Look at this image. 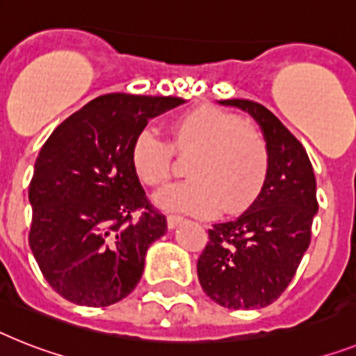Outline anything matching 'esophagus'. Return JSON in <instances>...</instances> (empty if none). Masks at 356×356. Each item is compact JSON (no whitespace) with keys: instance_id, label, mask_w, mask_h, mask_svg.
Listing matches in <instances>:
<instances>
[{"instance_id":"34e87169","label":"esophagus","mask_w":356,"mask_h":356,"mask_svg":"<svg viewBox=\"0 0 356 356\" xmlns=\"http://www.w3.org/2000/svg\"><path fill=\"white\" fill-rule=\"evenodd\" d=\"M181 222H184L181 216H176V214H169V216H167V227L169 229H176Z\"/></svg>"}]
</instances>
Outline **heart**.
<instances>
[{"instance_id": "b5f03b06", "label": "heart", "mask_w": 356, "mask_h": 356, "mask_svg": "<svg viewBox=\"0 0 356 356\" xmlns=\"http://www.w3.org/2000/svg\"><path fill=\"white\" fill-rule=\"evenodd\" d=\"M171 149L189 156V180L154 195L156 207L171 213L214 216L249 209L262 193L269 171L266 140L236 114L198 105L171 125ZM171 149L156 132L143 129L131 145V167L149 187L165 184L171 175Z\"/></svg>"}]
</instances>
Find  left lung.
Returning <instances> with one entry per match:
<instances>
[{
  "label": "left lung",
  "mask_w": 356,
  "mask_h": 356,
  "mask_svg": "<svg viewBox=\"0 0 356 356\" xmlns=\"http://www.w3.org/2000/svg\"><path fill=\"white\" fill-rule=\"evenodd\" d=\"M245 111L262 131L269 171L257 202L240 218L209 229L198 280L227 309H258L286 291L311 242L316 180L309 156L284 123L251 99H220Z\"/></svg>",
  "instance_id": "obj_1"
}]
</instances>
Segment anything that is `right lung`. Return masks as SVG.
<instances>
[{"mask_svg": "<svg viewBox=\"0 0 356 356\" xmlns=\"http://www.w3.org/2000/svg\"><path fill=\"white\" fill-rule=\"evenodd\" d=\"M185 104L175 96L105 94L54 129L29 187L32 254L72 304H116L142 278L147 249L167 220L145 198L131 145L151 118ZM143 209L136 222L131 213Z\"/></svg>", "mask_w": 356, "mask_h": 356, "instance_id": "right-lung-1", "label": "right lung"}]
</instances>
